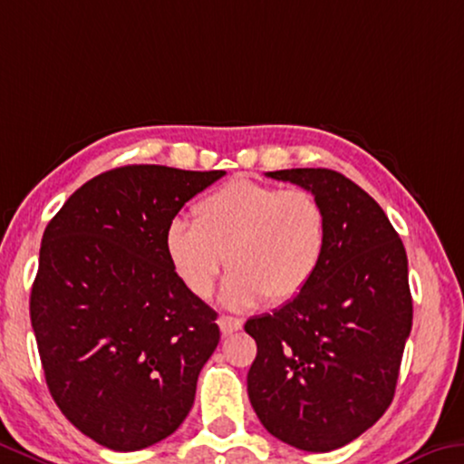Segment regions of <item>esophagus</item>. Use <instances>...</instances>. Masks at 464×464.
Masks as SVG:
<instances>
[{"label":"esophagus","mask_w":464,"mask_h":464,"mask_svg":"<svg viewBox=\"0 0 464 464\" xmlns=\"http://www.w3.org/2000/svg\"><path fill=\"white\" fill-rule=\"evenodd\" d=\"M241 326H244V322L239 318H231V315H220L218 318V328L225 336L237 333V330H241Z\"/></svg>","instance_id":"obj_1"}]
</instances>
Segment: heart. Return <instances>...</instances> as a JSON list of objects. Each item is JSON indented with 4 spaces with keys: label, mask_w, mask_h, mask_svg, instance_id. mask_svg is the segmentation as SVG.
Segmentation results:
<instances>
[{
    "label": "heart",
    "mask_w": 464,
    "mask_h": 464,
    "mask_svg": "<svg viewBox=\"0 0 464 464\" xmlns=\"http://www.w3.org/2000/svg\"><path fill=\"white\" fill-rule=\"evenodd\" d=\"M326 244L328 217L318 196L246 178L204 196L194 225L175 218L165 231L169 264L194 297L212 295L227 262L223 304L237 312L262 297L272 305L295 299L318 275Z\"/></svg>",
    "instance_id": "b5f03b06"
}]
</instances>
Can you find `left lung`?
Segmentation results:
<instances>
[{
    "label": "left lung",
    "instance_id": "obj_1",
    "mask_svg": "<svg viewBox=\"0 0 464 464\" xmlns=\"http://www.w3.org/2000/svg\"><path fill=\"white\" fill-rule=\"evenodd\" d=\"M268 178L324 204L328 244L314 281L281 310L246 322L258 344L247 394L272 436L330 452L391 407L413 324L407 252L373 198L333 169H283Z\"/></svg>",
    "mask_w": 464,
    "mask_h": 464
}]
</instances>
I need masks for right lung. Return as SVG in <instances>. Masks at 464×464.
<instances>
[{"label": "right lung", "mask_w": 464, "mask_h": 464, "mask_svg": "<svg viewBox=\"0 0 464 464\" xmlns=\"http://www.w3.org/2000/svg\"><path fill=\"white\" fill-rule=\"evenodd\" d=\"M223 175L117 167L78 188L43 233L31 293L43 372L68 421L101 446L142 450L192 409L220 333L175 276L165 231Z\"/></svg>", "instance_id": "obj_1"}]
</instances>
